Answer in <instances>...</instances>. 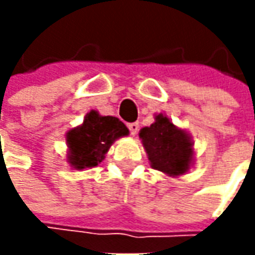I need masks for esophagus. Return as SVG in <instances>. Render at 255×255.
Returning <instances> with one entry per match:
<instances>
[{
  "instance_id": "1",
  "label": "esophagus",
  "mask_w": 255,
  "mask_h": 255,
  "mask_svg": "<svg viewBox=\"0 0 255 255\" xmlns=\"http://www.w3.org/2000/svg\"><path fill=\"white\" fill-rule=\"evenodd\" d=\"M128 128H129V132H130V134H136L137 133V130H139V123L137 122H133V123H129L128 125Z\"/></svg>"
}]
</instances>
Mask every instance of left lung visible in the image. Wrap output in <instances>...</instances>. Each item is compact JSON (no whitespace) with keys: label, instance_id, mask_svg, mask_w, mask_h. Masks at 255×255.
Listing matches in <instances>:
<instances>
[{"label":"left lung","instance_id":"1","mask_svg":"<svg viewBox=\"0 0 255 255\" xmlns=\"http://www.w3.org/2000/svg\"><path fill=\"white\" fill-rule=\"evenodd\" d=\"M153 169L170 176L187 171L193 156L190 139L177 129L169 118L157 115L156 122L139 133Z\"/></svg>","mask_w":255,"mask_h":255}]
</instances>
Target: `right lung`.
I'll list each match as a JSON object with an SVG mask.
<instances>
[{
	"instance_id": "1",
	"label": "right lung",
	"mask_w": 255,
	"mask_h": 255,
	"mask_svg": "<svg viewBox=\"0 0 255 255\" xmlns=\"http://www.w3.org/2000/svg\"><path fill=\"white\" fill-rule=\"evenodd\" d=\"M128 133V128L118 118L99 116L92 111L86 115L82 126L71 130L66 136L71 150L69 162L78 170L95 167L102 162L112 143Z\"/></svg>"
}]
</instances>
